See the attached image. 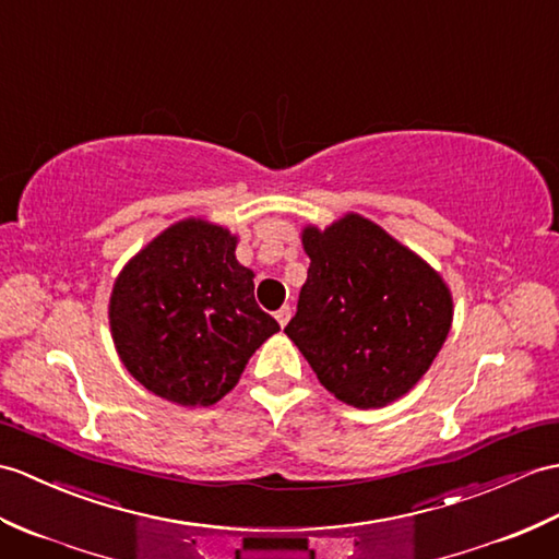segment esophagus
Masks as SVG:
<instances>
[{
	"mask_svg": "<svg viewBox=\"0 0 559 559\" xmlns=\"http://www.w3.org/2000/svg\"><path fill=\"white\" fill-rule=\"evenodd\" d=\"M290 317H293V309H290L288 305H283V307L276 311V321L281 323V326H285V323L290 321Z\"/></svg>",
	"mask_w": 559,
	"mask_h": 559,
	"instance_id": "esophagus-1",
	"label": "esophagus"
}]
</instances>
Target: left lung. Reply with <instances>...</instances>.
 Instances as JSON below:
<instances>
[{
	"label": "left lung",
	"instance_id": "1",
	"mask_svg": "<svg viewBox=\"0 0 559 559\" xmlns=\"http://www.w3.org/2000/svg\"><path fill=\"white\" fill-rule=\"evenodd\" d=\"M302 245L309 269L288 338L347 405L371 409L405 395L448 338L443 278L357 214L326 230L305 228Z\"/></svg>",
	"mask_w": 559,
	"mask_h": 559
}]
</instances>
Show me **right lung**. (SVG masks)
I'll list each match as a JSON object with an SVG mask.
<instances>
[{
	"label": "right lung",
	"instance_id": "add662e5",
	"mask_svg": "<svg viewBox=\"0 0 559 559\" xmlns=\"http://www.w3.org/2000/svg\"><path fill=\"white\" fill-rule=\"evenodd\" d=\"M252 278L226 228L200 218L166 228L114 283L109 323L126 369L176 405H214L278 331Z\"/></svg>",
	"mask_w": 559,
	"mask_h": 559
}]
</instances>
